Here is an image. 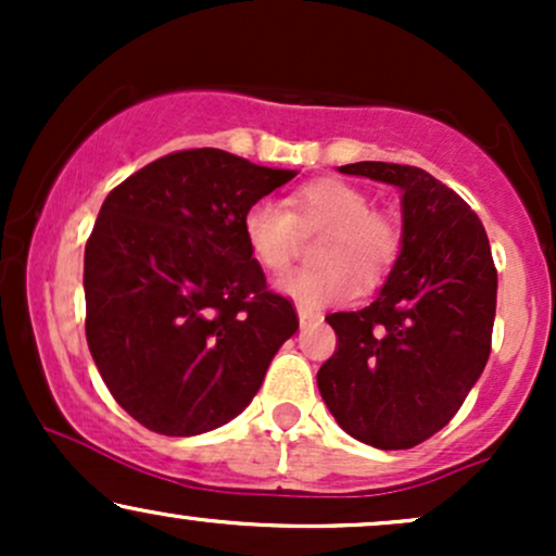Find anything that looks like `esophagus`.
Returning a JSON list of instances; mask_svg holds the SVG:
<instances>
[{"instance_id":"34e87169","label":"esophagus","mask_w":556,"mask_h":556,"mask_svg":"<svg viewBox=\"0 0 556 556\" xmlns=\"http://www.w3.org/2000/svg\"><path fill=\"white\" fill-rule=\"evenodd\" d=\"M298 316H300V327H318V324L324 321V316H321V314H316V311H305V308H300V311H298Z\"/></svg>"}]
</instances>
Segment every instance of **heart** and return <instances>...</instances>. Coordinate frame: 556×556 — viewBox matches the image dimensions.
Wrapping results in <instances>:
<instances>
[{
    "mask_svg": "<svg viewBox=\"0 0 556 556\" xmlns=\"http://www.w3.org/2000/svg\"><path fill=\"white\" fill-rule=\"evenodd\" d=\"M287 206L261 201L242 214V238L266 271H285L298 253L300 232H324L314 261L321 266L300 269L279 279L277 290L300 308L316 311L384 282L400 253V232L392 219L371 212V201L358 185L324 177L290 195Z\"/></svg>",
    "mask_w": 556,
    "mask_h": 556,
    "instance_id": "heart-1",
    "label": "heart"
}]
</instances>
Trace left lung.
Returning a JSON list of instances; mask_svg holds the SVG:
<instances>
[{
	"instance_id": "8db88e82",
	"label": "left lung",
	"mask_w": 556,
	"mask_h": 556,
	"mask_svg": "<svg viewBox=\"0 0 556 556\" xmlns=\"http://www.w3.org/2000/svg\"><path fill=\"white\" fill-rule=\"evenodd\" d=\"M402 190V251L379 298L327 316L334 355L318 392L350 437L410 450L450 424L483 374L496 314V269L473 208L426 169L340 167Z\"/></svg>"
}]
</instances>
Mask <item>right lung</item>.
Segmentation results:
<instances>
[{"label":"right lung","mask_w":556,"mask_h":556,"mask_svg":"<svg viewBox=\"0 0 556 556\" xmlns=\"http://www.w3.org/2000/svg\"><path fill=\"white\" fill-rule=\"evenodd\" d=\"M295 175L219 149L175 151L101 203L83 264L86 340L140 426L164 437L219 429L295 334V308L242 238L245 208Z\"/></svg>","instance_id":"add662e5"}]
</instances>
